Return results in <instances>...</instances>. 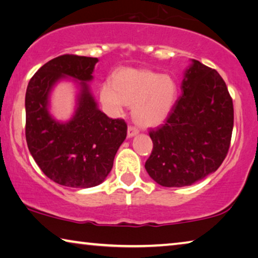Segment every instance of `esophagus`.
Returning a JSON list of instances; mask_svg holds the SVG:
<instances>
[{
    "label": "esophagus",
    "instance_id": "obj_1",
    "mask_svg": "<svg viewBox=\"0 0 258 258\" xmlns=\"http://www.w3.org/2000/svg\"><path fill=\"white\" fill-rule=\"evenodd\" d=\"M138 133H140V130H138L136 126H133V125H129L128 126V137L136 136Z\"/></svg>",
    "mask_w": 258,
    "mask_h": 258
}]
</instances>
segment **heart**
<instances>
[{"mask_svg": "<svg viewBox=\"0 0 258 258\" xmlns=\"http://www.w3.org/2000/svg\"><path fill=\"white\" fill-rule=\"evenodd\" d=\"M113 81L102 83L99 91L105 108L116 115L133 105V116L142 126L161 123L175 104L177 86L169 75L124 68L114 75Z\"/></svg>", "mask_w": 258, "mask_h": 258, "instance_id": "1", "label": "heart"}]
</instances>
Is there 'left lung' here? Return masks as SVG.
I'll return each instance as SVG.
<instances>
[{"mask_svg": "<svg viewBox=\"0 0 258 258\" xmlns=\"http://www.w3.org/2000/svg\"><path fill=\"white\" fill-rule=\"evenodd\" d=\"M181 90L165 123L149 133L153 149L145 169L162 187L205 179L223 164L231 144L234 109L220 75L192 60Z\"/></svg>", "mask_w": 258, "mask_h": 258, "instance_id": "8db88e82", "label": "left lung"}]
</instances>
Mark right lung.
<instances>
[{"label":"right lung","instance_id":"1","mask_svg":"<svg viewBox=\"0 0 258 258\" xmlns=\"http://www.w3.org/2000/svg\"><path fill=\"white\" fill-rule=\"evenodd\" d=\"M97 62V57L61 55L43 64L27 85V148L43 174L64 187L91 188L104 182L126 137L124 120L102 113L90 91ZM66 77L80 81V94L74 116L58 122L49 114V94Z\"/></svg>","mask_w":258,"mask_h":258}]
</instances>
